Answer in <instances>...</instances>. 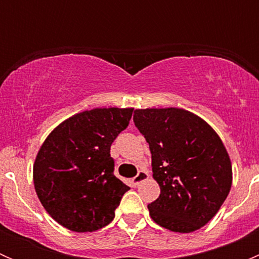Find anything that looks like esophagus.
Returning a JSON list of instances; mask_svg holds the SVG:
<instances>
[{
	"instance_id": "obj_1",
	"label": "esophagus",
	"mask_w": 259,
	"mask_h": 259,
	"mask_svg": "<svg viewBox=\"0 0 259 259\" xmlns=\"http://www.w3.org/2000/svg\"><path fill=\"white\" fill-rule=\"evenodd\" d=\"M146 179H149V173H148V171L140 170L139 173H138L137 176H135L134 178H133V185H134V187H138V185H139L140 183L145 182Z\"/></svg>"
}]
</instances>
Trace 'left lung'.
Listing matches in <instances>:
<instances>
[{
  "label": "left lung",
  "instance_id": "8db88e82",
  "mask_svg": "<svg viewBox=\"0 0 259 259\" xmlns=\"http://www.w3.org/2000/svg\"><path fill=\"white\" fill-rule=\"evenodd\" d=\"M135 126L151 153L160 195L148 205L163 228L190 233L217 214L232 187V163L213 127L178 108L137 109Z\"/></svg>",
  "mask_w": 259,
  "mask_h": 259
}]
</instances>
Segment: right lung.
Returning <instances> with one entry per match:
<instances>
[{
    "label": "right lung",
    "mask_w": 259,
    "mask_h": 259,
    "mask_svg": "<svg viewBox=\"0 0 259 259\" xmlns=\"http://www.w3.org/2000/svg\"><path fill=\"white\" fill-rule=\"evenodd\" d=\"M134 109L96 108L57 125L33 164L36 194L46 211L72 232L108 226L127 185L114 176L110 146Z\"/></svg>",
    "instance_id": "add662e5"
}]
</instances>
